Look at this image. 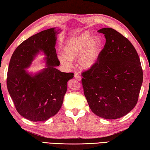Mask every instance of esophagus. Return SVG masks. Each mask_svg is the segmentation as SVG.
<instances>
[{"instance_id":"34e87169","label":"esophagus","mask_w":150,"mask_h":150,"mask_svg":"<svg viewBox=\"0 0 150 150\" xmlns=\"http://www.w3.org/2000/svg\"><path fill=\"white\" fill-rule=\"evenodd\" d=\"M74 78L76 80L79 81V82H80V81L82 80V77H81L78 74H76L74 75Z\"/></svg>"}]
</instances>
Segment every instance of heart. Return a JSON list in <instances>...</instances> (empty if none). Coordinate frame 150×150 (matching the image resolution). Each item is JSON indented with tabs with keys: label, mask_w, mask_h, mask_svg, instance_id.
Masks as SVG:
<instances>
[{
	"label": "heart",
	"mask_w": 150,
	"mask_h": 150,
	"mask_svg": "<svg viewBox=\"0 0 150 150\" xmlns=\"http://www.w3.org/2000/svg\"><path fill=\"white\" fill-rule=\"evenodd\" d=\"M102 49V42L98 35H91L85 31L76 38L67 42L64 47L65 54L58 56L60 63L66 67L72 65V60L78 59L79 67L83 70L91 69L98 62Z\"/></svg>",
	"instance_id": "b5f03b06"
}]
</instances>
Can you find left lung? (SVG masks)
Instances as JSON below:
<instances>
[{
	"instance_id": "left-lung-1",
	"label": "left lung",
	"mask_w": 150,
	"mask_h": 150,
	"mask_svg": "<svg viewBox=\"0 0 150 150\" xmlns=\"http://www.w3.org/2000/svg\"><path fill=\"white\" fill-rule=\"evenodd\" d=\"M106 43L97 64L82 73L84 95L94 114L116 119L138 102L143 82L140 58L128 39L114 29L102 28Z\"/></svg>"
}]
</instances>
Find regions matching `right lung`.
<instances>
[{
    "instance_id": "1",
    "label": "right lung",
    "mask_w": 150,
    "mask_h": 150,
    "mask_svg": "<svg viewBox=\"0 0 150 150\" xmlns=\"http://www.w3.org/2000/svg\"><path fill=\"white\" fill-rule=\"evenodd\" d=\"M60 29L42 31L23 41L12 54L9 63L7 88L17 111L31 121L48 120L59 111L67 91L68 81L74 74L62 72L56 52L57 34ZM46 57V67L35 73H29L37 54Z\"/></svg>"
}]
</instances>
